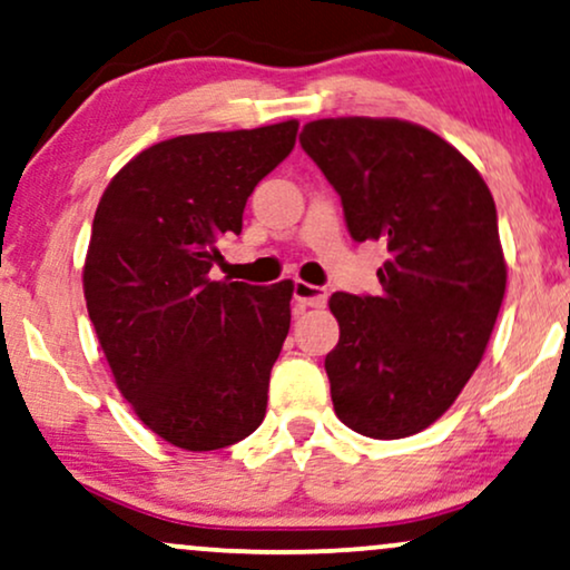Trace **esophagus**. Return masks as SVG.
<instances>
[{
    "label": "esophagus",
    "instance_id": "34e87169",
    "mask_svg": "<svg viewBox=\"0 0 570 570\" xmlns=\"http://www.w3.org/2000/svg\"><path fill=\"white\" fill-rule=\"evenodd\" d=\"M328 299L326 286L307 284V281H294V302L299 307H323Z\"/></svg>",
    "mask_w": 570,
    "mask_h": 570
}]
</instances>
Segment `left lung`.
<instances>
[{
	"label": "left lung",
	"mask_w": 570,
	"mask_h": 570,
	"mask_svg": "<svg viewBox=\"0 0 570 570\" xmlns=\"http://www.w3.org/2000/svg\"><path fill=\"white\" fill-rule=\"evenodd\" d=\"M299 144L342 199L352 239L389 252L376 297L328 302L338 421L373 439L417 434L463 392L505 297L492 194L452 144L405 120H313Z\"/></svg>",
	"instance_id": "1"
}]
</instances>
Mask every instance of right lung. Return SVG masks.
Listing matches in <instances>:
<instances>
[{
	"mask_svg": "<svg viewBox=\"0 0 570 570\" xmlns=\"http://www.w3.org/2000/svg\"><path fill=\"white\" fill-rule=\"evenodd\" d=\"M297 120L144 149L94 213L83 294L115 384L165 442L210 452L263 423L292 284L213 281L220 236L294 149Z\"/></svg>",
	"mask_w": 570,
	"mask_h": 570,
	"instance_id": "add662e5",
	"label": "right lung"
}]
</instances>
